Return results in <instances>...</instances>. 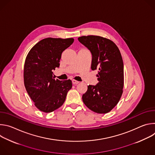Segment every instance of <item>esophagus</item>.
I'll list each match as a JSON object with an SVG mask.
<instances>
[{
  "label": "esophagus",
  "instance_id": "34e87169",
  "mask_svg": "<svg viewBox=\"0 0 155 155\" xmlns=\"http://www.w3.org/2000/svg\"><path fill=\"white\" fill-rule=\"evenodd\" d=\"M80 82L78 81H77V80H72V83L74 84H78Z\"/></svg>",
  "mask_w": 155,
  "mask_h": 155
}]
</instances>
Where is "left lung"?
<instances>
[{
  "label": "left lung",
  "instance_id": "1",
  "mask_svg": "<svg viewBox=\"0 0 155 155\" xmlns=\"http://www.w3.org/2000/svg\"><path fill=\"white\" fill-rule=\"evenodd\" d=\"M78 41L92 54L91 69L99 70L98 83L87 86L82 99L86 106L97 114L109 112L118 103L124 86V65L115 43L108 38L87 35Z\"/></svg>",
  "mask_w": 155,
  "mask_h": 155
}]
</instances>
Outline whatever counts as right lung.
<instances>
[{
	"label": "right lung",
	"mask_w": 155,
	"mask_h": 155,
	"mask_svg": "<svg viewBox=\"0 0 155 155\" xmlns=\"http://www.w3.org/2000/svg\"><path fill=\"white\" fill-rule=\"evenodd\" d=\"M74 39L44 38L31 49L24 67L26 90L35 107L45 113L53 112L64 104L72 87L71 80H55L53 71L59 67L62 53Z\"/></svg>",
	"instance_id": "1"
}]
</instances>
